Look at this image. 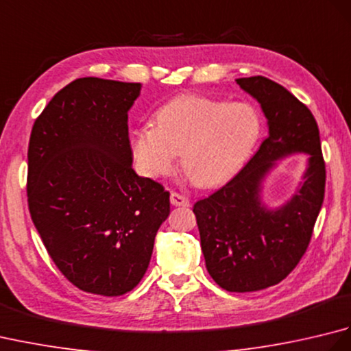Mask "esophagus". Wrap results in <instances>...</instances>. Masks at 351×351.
<instances>
[{"label":"esophagus","instance_id":"obj_1","mask_svg":"<svg viewBox=\"0 0 351 351\" xmlns=\"http://www.w3.org/2000/svg\"><path fill=\"white\" fill-rule=\"evenodd\" d=\"M170 204L173 205V206H189L190 205V200L185 197V196L180 195V193L171 191L170 193Z\"/></svg>","mask_w":351,"mask_h":351}]
</instances>
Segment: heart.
I'll return each instance as SVG.
<instances>
[{
  "label": "heart",
  "instance_id": "obj_1",
  "mask_svg": "<svg viewBox=\"0 0 351 351\" xmlns=\"http://www.w3.org/2000/svg\"><path fill=\"white\" fill-rule=\"evenodd\" d=\"M156 126H140L131 149L141 173L167 175L178 154L185 176L197 187H214L243 166L261 136V117L247 102L187 95L162 106Z\"/></svg>",
  "mask_w": 351,
  "mask_h": 351
}]
</instances>
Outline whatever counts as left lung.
Wrapping results in <instances>:
<instances>
[{"instance_id":"1","label":"left lung","mask_w":351,"mask_h":351,"mask_svg":"<svg viewBox=\"0 0 351 351\" xmlns=\"http://www.w3.org/2000/svg\"><path fill=\"white\" fill-rule=\"evenodd\" d=\"M268 119V137L249 162L221 189L193 206L206 270L230 293L276 285L306 252L326 187V164L314 114L285 87L265 77L238 78ZM310 154L305 182L295 197L270 212L258 202L260 182L276 159Z\"/></svg>"}]
</instances>
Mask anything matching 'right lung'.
I'll list each match as a JSON object with an SVG mask.
<instances>
[{"instance_id":"right-lung-1","label":"right lung","mask_w":351,"mask_h":351,"mask_svg":"<svg viewBox=\"0 0 351 351\" xmlns=\"http://www.w3.org/2000/svg\"><path fill=\"white\" fill-rule=\"evenodd\" d=\"M140 83L78 78L36 119L28 143V210L72 285L116 297L143 278L170 193L132 169L128 110Z\"/></svg>"}]
</instances>
